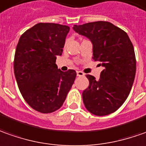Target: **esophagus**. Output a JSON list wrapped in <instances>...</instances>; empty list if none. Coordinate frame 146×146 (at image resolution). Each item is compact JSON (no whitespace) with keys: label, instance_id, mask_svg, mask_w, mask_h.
<instances>
[{"label":"esophagus","instance_id":"1","mask_svg":"<svg viewBox=\"0 0 146 146\" xmlns=\"http://www.w3.org/2000/svg\"><path fill=\"white\" fill-rule=\"evenodd\" d=\"M77 75L78 77H83V76H85V73L81 72V71H77Z\"/></svg>","mask_w":146,"mask_h":146}]
</instances>
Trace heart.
<instances>
[{
  "label": "heart",
  "mask_w": 146,
  "mask_h": 146,
  "mask_svg": "<svg viewBox=\"0 0 146 146\" xmlns=\"http://www.w3.org/2000/svg\"><path fill=\"white\" fill-rule=\"evenodd\" d=\"M66 44H67V41H65V46H66Z\"/></svg>",
  "instance_id": "heart-1"
}]
</instances>
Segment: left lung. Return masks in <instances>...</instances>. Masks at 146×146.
I'll return each mask as SVG.
<instances>
[{"label": "left lung", "instance_id": "1", "mask_svg": "<svg viewBox=\"0 0 146 146\" xmlns=\"http://www.w3.org/2000/svg\"><path fill=\"white\" fill-rule=\"evenodd\" d=\"M93 43V58L104 69L100 78L87 74L89 87L83 91L84 105L91 113H114L127 99L136 73L133 45L125 32L108 21H94L73 26Z\"/></svg>", "mask_w": 146, "mask_h": 146}]
</instances>
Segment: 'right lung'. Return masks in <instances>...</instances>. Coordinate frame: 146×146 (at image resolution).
<instances>
[{
    "label": "right lung",
    "mask_w": 146,
    "mask_h": 146,
    "mask_svg": "<svg viewBox=\"0 0 146 146\" xmlns=\"http://www.w3.org/2000/svg\"><path fill=\"white\" fill-rule=\"evenodd\" d=\"M69 27L38 23L21 36L16 48L13 69L20 92L37 112L50 113L60 109L73 86L77 73L57 69Z\"/></svg>",
    "instance_id": "add662e5"
}]
</instances>
